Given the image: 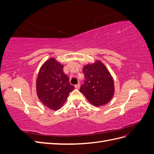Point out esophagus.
Listing matches in <instances>:
<instances>
[{"label":"esophagus","mask_w":154,"mask_h":154,"mask_svg":"<svg viewBox=\"0 0 154 154\" xmlns=\"http://www.w3.org/2000/svg\"><path fill=\"white\" fill-rule=\"evenodd\" d=\"M74 87H75V88H76V89H78V88L80 87V83H78V84H76Z\"/></svg>","instance_id":"1"}]
</instances>
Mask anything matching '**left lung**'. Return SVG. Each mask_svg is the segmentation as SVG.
I'll return each instance as SVG.
<instances>
[{
  "mask_svg": "<svg viewBox=\"0 0 154 154\" xmlns=\"http://www.w3.org/2000/svg\"><path fill=\"white\" fill-rule=\"evenodd\" d=\"M84 83L80 91L95 106L107 104L114 94V82L109 70L100 60L87 64L83 68Z\"/></svg>",
  "mask_w": 154,
  "mask_h": 154,
  "instance_id": "8db88e82",
  "label": "left lung"
}]
</instances>
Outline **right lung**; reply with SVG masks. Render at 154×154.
<instances>
[{
  "mask_svg": "<svg viewBox=\"0 0 154 154\" xmlns=\"http://www.w3.org/2000/svg\"><path fill=\"white\" fill-rule=\"evenodd\" d=\"M63 66L51 58L42 66L37 76L36 87L38 99L49 109L57 110L63 106L74 87L63 72Z\"/></svg>",
  "mask_w": 154,
  "mask_h": 154,
  "instance_id": "1",
  "label": "right lung"
}]
</instances>
